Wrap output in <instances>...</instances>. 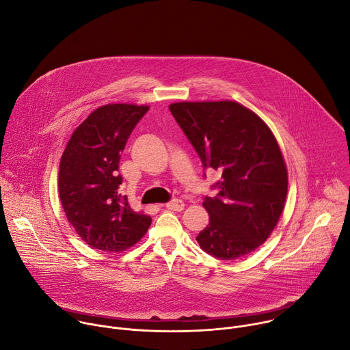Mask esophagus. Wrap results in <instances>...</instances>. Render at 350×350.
I'll return each instance as SVG.
<instances>
[{"mask_svg":"<svg viewBox=\"0 0 350 350\" xmlns=\"http://www.w3.org/2000/svg\"><path fill=\"white\" fill-rule=\"evenodd\" d=\"M165 206H167L168 209H171V211H182V209L185 208V202H183L182 200L175 198V200H172V201L167 202V204H165Z\"/></svg>","mask_w":350,"mask_h":350,"instance_id":"34e87169","label":"esophagus"}]
</instances>
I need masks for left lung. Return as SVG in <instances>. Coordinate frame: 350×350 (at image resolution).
<instances>
[{"mask_svg": "<svg viewBox=\"0 0 350 350\" xmlns=\"http://www.w3.org/2000/svg\"><path fill=\"white\" fill-rule=\"evenodd\" d=\"M170 110L204 168L221 172L213 186L219 193L204 197L209 224L197 243L225 260L252 252L275 228L287 197V167L273 132L232 100L179 102Z\"/></svg>", "mask_w": 350, "mask_h": 350, "instance_id": "8db88e82", "label": "left lung"}]
</instances>
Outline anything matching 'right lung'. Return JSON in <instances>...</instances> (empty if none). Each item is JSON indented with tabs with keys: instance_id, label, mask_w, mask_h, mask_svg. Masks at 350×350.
Returning a JSON list of instances; mask_svg holds the SVG:
<instances>
[{
	"instance_id": "right-lung-1",
	"label": "right lung",
	"mask_w": 350,
	"mask_h": 350,
	"mask_svg": "<svg viewBox=\"0 0 350 350\" xmlns=\"http://www.w3.org/2000/svg\"><path fill=\"white\" fill-rule=\"evenodd\" d=\"M149 106L105 105L73 132L62 154L59 197L77 234L92 248L121 252L144 237L152 218L135 213L121 194V152Z\"/></svg>"
}]
</instances>
